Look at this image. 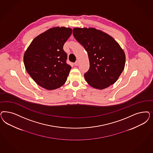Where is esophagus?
<instances>
[{"instance_id": "obj_1", "label": "esophagus", "mask_w": 153, "mask_h": 153, "mask_svg": "<svg viewBox=\"0 0 153 153\" xmlns=\"http://www.w3.org/2000/svg\"><path fill=\"white\" fill-rule=\"evenodd\" d=\"M79 64V61L78 60H76V62L74 63V65H75V66H78Z\"/></svg>"}]
</instances>
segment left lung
<instances>
[{
	"label": "left lung",
	"mask_w": 153,
	"mask_h": 153,
	"mask_svg": "<svg viewBox=\"0 0 153 153\" xmlns=\"http://www.w3.org/2000/svg\"><path fill=\"white\" fill-rule=\"evenodd\" d=\"M73 35L88 53L89 69L84 78L94 88L113 84L123 71L126 55L112 36L94 27H75Z\"/></svg>",
	"instance_id": "obj_1"
}]
</instances>
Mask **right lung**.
Here are the masks:
<instances>
[{"mask_svg": "<svg viewBox=\"0 0 153 153\" xmlns=\"http://www.w3.org/2000/svg\"><path fill=\"white\" fill-rule=\"evenodd\" d=\"M71 34L70 27H52L35 37L26 50L25 69L40 87L53 90L66 82L71 67L66 62L63 46Z\"/></svg>", "mask_w": 153, "mask_h": 153, "instance_id": "obj_1", "label": "right lung"}]
</instances>
